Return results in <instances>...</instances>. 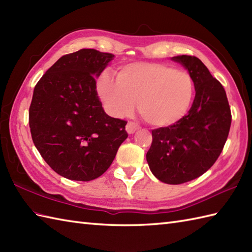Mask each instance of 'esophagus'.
<instances>
[{
	"mask_svg": "<svg viewBox=\"0 0 252 252\" xmlns=\"http://www.w3.org/2000/svg\"><path fill=\"white\" fill-rule=\"evenodd\" d=\"M138 129H140V126H138L134 122H127V125L126 126V130L129 134H134Z\"/></svg>",
	"mask_w": 252,
	"mask_h": 252,
	"instance_id": "obj_1",
	"label": "esophagus"
}]
</instances>
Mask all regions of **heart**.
<instances>
[{
  "label": "heart",
  "mask_w": 252,
  "mask_h": 252,
  "mask_svg": "<svg viewBox=\"0 0 252 252\" xmlns=\"http://www.w3.org/2000/svg\"><path fill=\"white\" fill-rule=\"evenodd\" d=\"M96 89L110 115H129L137 101L141 117L158 127L180 121L194 95V82L189 72L160 63H127L120 67L117 79L101 73Z\"/></svg>",
  "instance_id": "heart-1"
}]
</instances>
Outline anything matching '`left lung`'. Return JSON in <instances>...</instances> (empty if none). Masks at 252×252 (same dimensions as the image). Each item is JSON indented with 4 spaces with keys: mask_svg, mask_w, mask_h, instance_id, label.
<instances>
[{
    "mask_svg": "<svg viewBox=\"0 0 252 252\" xmlns=\"http://www.w3.org/2000/svg\"><path fill=\"white\" fill-rule=\"evenodd\" d=\"M192 79L196 95L190 109L172 126L153 130L146 154L152 173L167 184H182L210 169L225 144L232 115L225 90L195 56H175Z\"/></svg>",
    "mask_w": 252,
    "mask_h": 252,
    "instance_id": "obj_1",
    "label": "left lung"
}]
</instances>
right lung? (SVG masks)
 Wrapping results in <instances>:
<instances>
[{
  "instance_id": "add662e5",
  "label": "right lung",
  "mask_w": 252,
  "mask_h": 252,
  "mask_svg": "<svg viewBox=\"0 0 252 252\" xmlns=\"http://www.w3.org/2000/svg\"><path fill=\"white\" fill-rule=\"evenodd\" d=\"M115 55L83 49L61 57L36 83L29 108L32 141L56 173L97 179L126 140V122L105 112L95 78Z\"/></svg>"
}]
</instances>
